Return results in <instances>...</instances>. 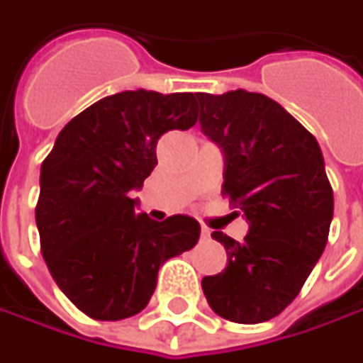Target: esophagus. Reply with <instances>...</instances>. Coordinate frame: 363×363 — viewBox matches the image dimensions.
Segmentation results:
<instances>
[{
  "instance_id": "esophagus-1",
  "label": "esophagus",
  "mask_w": 363,
  "mask_h": 363,
  "mask_svg": "<svg viewBox=\"0 0 363 363\" xmlns=\"http://www.w3.org/2000/svg\"><path fill=\"white\" fill-rule=\"evenodd\" d=\"M210 234H212V232H210L208 228H206V226H203V228H202V240H210Z\"/></svg>"
}]
</instances>
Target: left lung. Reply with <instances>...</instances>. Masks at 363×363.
<instances>
[{
	"instance_id": "left-lung-1",
	"label": "left lung",
	"mask_w": 363,
	"mask_h": 363,
	"mask_svg": "<svg viewBox=\"0 0 363 363\" xmlns=\"http://www.w3.org/2000/svg\"><path fill=\"white\" fill-rule=\"evenodd\" d=\"M202 131L224 151L222 194L248 220L242 242L214 232L228 264L203 277L210 307L234 323H262L299 295L328 244L333 189L319 143L258 92H198Z\"/></svg>"
}]
</instances>
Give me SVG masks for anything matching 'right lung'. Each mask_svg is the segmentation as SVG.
Wrapping results in <instances>:
<instances>
[{
  "label": "right lung",
  "instance_id": "1",
  "mask_svg": "<svg viewBox=\"0 0 363 363\" xmlns=\"http://www.w3.org/2000/svg\"><path fill=\"white\" fill-rule=\"evenodd\" d=\"M198 94L125 91L96 101L64 127L42 161L35 224L42 257L64 295L99 321L147 307L160 267L194 248L189 216L137 214L133 189L157 165L163 133L198 121Z\"/></svg>",
  "mask_w": 363,
  "mask_h": 363
}]
</instances>
